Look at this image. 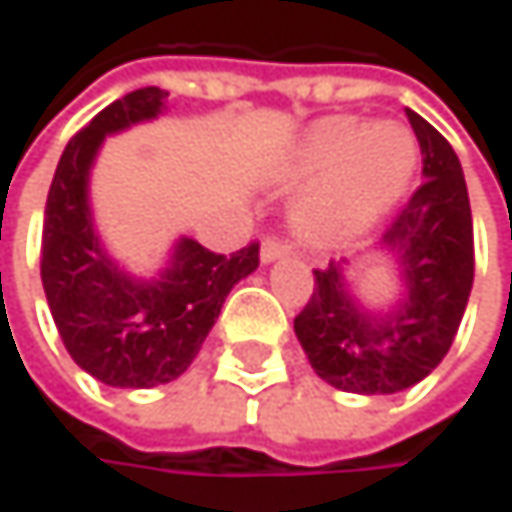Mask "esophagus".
Returning <instances> with one entry per match:
<instances>
[{
  "mask_svg": "<svg viewBox=\"0 0 512 512\" xmlns=\"http://www.w3.org/2000/svg\"><path fill=\"white\" fill-rule=\"evenodd\" d=\"M283 256H289V244L286 241H280V238H265L262 241V253H259L262 265H271V262H277Z\"/></svg>",
  "mask_w": 512,
  "mask_h": 512,
  "instance_id": "34e87169",
  "label": "esophagus"
}]
</instances>
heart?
<instances>
[{
	"label": "heart",
	"instance_id": "obj_1",
	"mask_svg": "<svg viewBox=\"0 0 512 512\" xmlns=\"http://www.w3.org/2000/svg\"><path fill=\"white\" fill-rule=\"evenodd\" d=\"M417 166L411 130L393 119L313 122L271 166L283 187L307 184L292 205V229L310 247H340L367 235L399 202Z\"/></svg>",
	"mask_w": 512,
	"mask_h": 512
}]
</instances>
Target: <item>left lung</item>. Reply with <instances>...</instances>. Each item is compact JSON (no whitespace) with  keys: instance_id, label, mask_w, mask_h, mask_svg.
Returning <instances> with one entry per match:
<instances>
[{"instance_id":"left-lung-1","label":"left lung","mask_w":512,"mask_h":512,"mask_svg":"<svg viewBox=\"0 0 512 512\" xmlns=\"http://www.w3.org/2000/svg\"><path fill=\"white\" fill-rule=\"evenodd\" d=\"M423 154V184L376 247L396 289L361 298L349 262L316 274L295 319V337L319 379L346 393H399L423 382L450 352L474 283V223L468 187L450 142L405 110Z\"/></svg>"}]
</instances>
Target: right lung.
Listing matches in <instances>:
<instances>
[{
	"label": "right lung",
	"instance_id": "right-lung-1",
	"mask_svg": "<svg viewBox=\"0 0 512 512\" xmlns=\"http://www.w3.org/2000/svg\"><path fill=\"white\" fill-rule=\"evenodd\" d=\"M169 92L145 86L101 110L62 151L44 208L41 283L68 355L110 387L175 382L199 355L226 295L259 268V244L232 256L178 235L148 277L119 262L95 226L92 169L107 136L154 122Z\"/></svg>",
	"mask_w": 512,
	"mask_h": 512
}]
</instances>
